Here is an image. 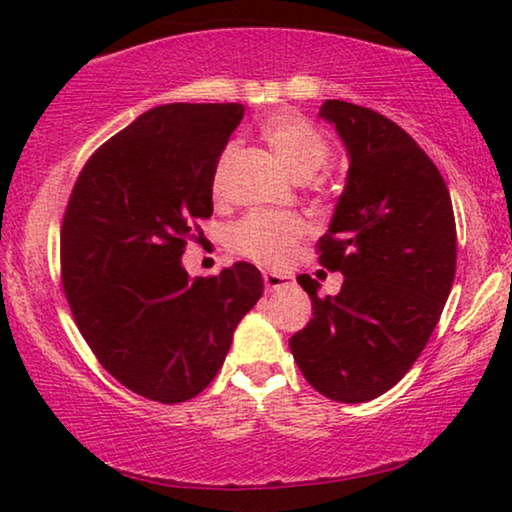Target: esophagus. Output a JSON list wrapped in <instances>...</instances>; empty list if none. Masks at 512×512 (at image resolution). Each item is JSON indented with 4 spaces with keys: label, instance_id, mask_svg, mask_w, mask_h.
Masks as SVG:
<instances>
[{
    "label": "esophagus",
    "instance_id": "34e87169",
    "mask_svg": "<svg viewBox=\"0 0 512 512\" xmlns=\"http://www.w3.org/2000/svg\"><path fill=\"white\" fill-rule=\"evenodd\" d=\"M263 282H265V289L275 291V289H282V286L289 284V277L277 275V272H263Z\"/></svg>",
    "mask_w": 512,
    "mask_h": 512
}]
</instances>
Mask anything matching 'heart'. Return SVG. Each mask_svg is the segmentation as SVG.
<instances>
[{"mask_svg": "<svg viewBox=\"0 0 512 512\" xmlns=\"http://www.w3.org/2000/svg\"><path fill=\"white\" fill-rule=\"evenodd\" d=\"M261 135L279 163L284 165V170L298 181L312 179L328 160V142L305 118L289 114L272 116L261 125ZM230 158H233V146H228L216 163L212 179L214 193H221L226 184ZM300 233H303V223L298 216L254 212L230 228L228 240L240 254L279 268L289 261Z\"/></svg>", "mask_w": 512, "mask_h": 512, "instance_id": "obj_1", "label": "heart"}]
</instances>
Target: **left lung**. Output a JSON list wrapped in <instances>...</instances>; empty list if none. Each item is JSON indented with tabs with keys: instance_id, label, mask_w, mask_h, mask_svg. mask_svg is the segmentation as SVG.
<instances>
[{
	"instance_id": "obj_1",
	"label": "left lung",
	"mask_w": 512,
	"mask_h": 512,
	"mask_svg": "<svg viewBox=\"0 0 512 512\" xmlns=\"http://www.w3.org/2000/svg\"><path fill=\"white\" fill-rule=\"evenodd\" d=\"M349 167L319 261L345 282L338 296L300 275L312 319L291 335L300 373L319 394L366 403L412 368L436 328L457 268L452 200L438 167L394 121L326 100Z\"/></svg>"
}]
</instances>
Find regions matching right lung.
<instances>
[{"label":"right lung","instance_id":"right-lung-1","mask_svg":"<svg viewBox=\"0 0 512 512\" xmlns=\"http://www.w3.org/2000/svg\"><path fill=\"white\" fill-rule=\"evenodd\" d=\"M242 104H163L100 146L62 221V284L107 373L135 394L184 403L214 380L263 277L235 263L191 277L186 240L212 216V179Z\"/></svg>","mask_w":512,"mask_h":512}]
</instances>
